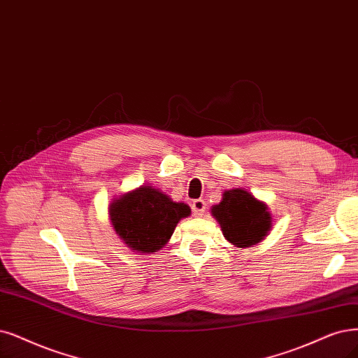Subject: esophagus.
I'll return each mask as SVG.
<instances>
[{
	"label": "esophagus",
	"instance_id": "34e87169",
	"mask_svg": "<svg viewBox=\"0 0 358 358\" xmlns=\"http://www.w3.org/2000/svg\"><path fill=\"white\" fill-rule=\"evenodd\" d=\"M192 209H193V215L194 217H202L205 209H206V202L203 199H196L192 205Z\"/></svg>",
	"mask_w": 358,
	"mask_h": 358
}]
</instances>
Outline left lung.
Instances as JSON below:
<instances>
[{
    "instance_id": "obj_1",
    "label": "left lung",
    "mask_w": 358,
    "mask_h": 358,
    "mask_svg": "<svg viewBox=\"0 0 358 358\" xmlns=\"http://www.w3.org/2000/svg\"><path fill=\"white\" fill-rule=\"evenodd\" d=\"M222 234L236 248H249L264 241L271 229L267 205L243 189L226 190L222 201L210 209Z\"/></svg>"
}]
</instances>
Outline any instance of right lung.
<instances>
[{
  "label": "right lung",
  "mask_w": 358,
  "mask_h": 358,
  "mask_svg": "<svg viewBox=\"0 0 358 358\" xmlns=\"http://www.w3.org/2000/svg\"><path fill=\"white\" fill-rule=\"evenodd\" d=\"M109 215L116 234L134 252L161 250L181 218L190 215L189 205L171 201L164 192L141 186L115 199Z\"/></svg>",
  "instance_id": "add662e5"
}]
</instances>
